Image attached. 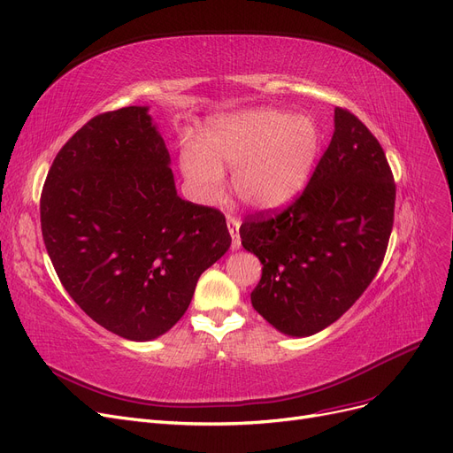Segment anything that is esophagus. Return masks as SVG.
Instances as JSON below:
<instances>
[{
	"instance_id": "obj_1",
	"label": "esophagus",
	"mask_w": 453,
	"mask_h": 453,
	"mask_svg": "<svg viewBox=\"0 0 453 453\" xmlns=\"http://www.w3.org/2000/svg\"><path fill=\"white\" fill-rule=\"evenodd\" d=\"M226 223H228V232L232 236V249H240L242 247V238H240V219L234 215L226 217Z\"/></svg>"
}]
</instances>
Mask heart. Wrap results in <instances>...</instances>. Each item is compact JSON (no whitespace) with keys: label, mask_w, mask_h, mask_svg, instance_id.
I'll return each instance as SVG.
<instances>
[{"label":"heart","mask_w":453,"mask_h":453,"mask_svg":"<svg viewBox=\"0 0 453 453\" xmlns=\"http://www.w3.org/2000/svg\"><path fill=\"white\" fill-rule=\"evenodd\" d=\"M318 150L316 126L277 110L211 120L203 147L186 141L182 169L195 195L213 203L223 191V169H234V191L250 208L273 210L303 189Z\"/></svg>","instance_id":"b5f03b06"}]
</instances>
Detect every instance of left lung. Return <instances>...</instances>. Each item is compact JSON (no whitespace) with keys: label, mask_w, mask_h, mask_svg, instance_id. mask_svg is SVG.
Instances as JSON below:
<instances>
[{"label":"left lung","mask_w":453,"mask_h":453,"mask_svg":"<svg viewBox=\"0 0 453 453\" xmlns=\"http://www.w3.org/2000/svg\"><path fill=\"white\" fill-rule=\"evenodd\" d=\"M395 184L381 144L336 107L334 134L304 191L282 211L247 215L242 245L262 262L255 311L288 336L329 327L383 264Z\"/></svg>","instance_id":"8db88e82"}]
</instances>
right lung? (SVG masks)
Here are the masks:
<instances>
[{
    "instance_id": "1",
    "label": "right lung",
    "mask_w": 453,
    "mask_h": 453,
    "mask_svg": "<svg viewBox=\"0 0 453 453\" xmlns=\"http://www.w3.org/2000/svg\"><path fill=\"white\" fill-rule=\"evenodd\" d=\"M149 107L90 119L48 171L44 245L80 309L134 342L184 316L198 277L230 247L225 215L180 198Z\"/></svg>"
}]
</instances>
